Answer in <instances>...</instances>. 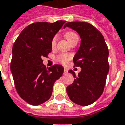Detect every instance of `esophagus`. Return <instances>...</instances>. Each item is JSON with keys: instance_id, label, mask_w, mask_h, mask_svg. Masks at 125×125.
Here are the masks:
<instances>
[{"instance_id": "34e87169", "label": "esophagus", "mask_w": 125, "mask_h": 125, "mask_svg": "<svg viewBox=\"0 0 125 125\" xmlns=\"http://www.w3.org/2000/svg\"><path fill=\"white\" fill-rule=\"evenodd\" d=\"M68 73V69L64 68V74H67Z\"/></svg>"}]
</instances>
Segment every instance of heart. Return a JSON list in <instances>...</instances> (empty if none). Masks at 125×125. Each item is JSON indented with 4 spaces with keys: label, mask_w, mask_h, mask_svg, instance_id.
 <instances>
[{
    "label": "heart",
    "mask_w": 125,
    "mask_h": 125,
    "mask_svg": "<svg viewBox=\"0 0 125 125\" xmlns=\"http://www.w3.org/2000/svg\"><path fill=\"white\" fill-rule=\"evenodd\" d=\"M65 36L70 43L73 41L74 40H75V39L78 38V36L77 34L74 32H72V31H68V32H66L65 34ZM57 39V37L56 35L54 36L53 38H52L51 46L53 47H54L56 45ZM70 59H71V56L69 55H67V54H60V55H58L56 57V58H55L57 62L61 63L62 64H64V65L67 64Z\"/></svg>",
    "instance_id": "obj_1"
}]
</instances>
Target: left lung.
<instances>
[{
  "label": "left lung",
  "mask_w": 125,
  "mask_h": 125,
  "mask_svg": "<svg viewBox=\"0 0 125 125\" xmlns=\"http://www.w3.org/2000/svg\"><path fill=\"white\" fill-rule=\"evenodd\" d=\"M78 33L81 46L73 58L76 67L81 71L76 76L74 72L69 73L75 78L74 83L66 91L71 101L78 105H89L102 95L109 71L108 46L98 30L91 23L82 21L68 22L64 25Z\"/></svg>",
  "instance_id": "left-lung-1"
}]
</instances>
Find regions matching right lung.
Instances as JSON below:
<instances>
[{"label": "right lung", "instance_id": "add662e5", "mask_svg": "<svg viewBox=\"0 0 125 125\" xmlns=\"http://www.w3.org/2000/svg\"><path fill=\"white\" fill-rule=\"evenodd\" d=\"M65 23L35 22L22 30L13 47L11 70L20 97L32 105H38L51 96L55 82L63 73L62 65L55 64L49 69L43 64L52 49L51 41Z\"/></svg>", "mask_w": 125, "mask_h": 125}]
</instances>
